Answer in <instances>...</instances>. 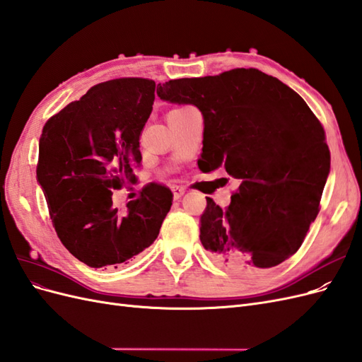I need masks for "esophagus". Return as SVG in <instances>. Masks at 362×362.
<instances>
[{"label": "esophagus", "instance_id": "esophagus-1", "mask_svg": "<svg viewBox=\"0 0 362 362\" xmlns=\"http://www.w3.org/2000/svg\"><path fill=\"white\" fill-rule=\"evenodd\" d=\"M172 192H173V198L175 199H180L181 196L185 193V187H182V185H173Z\"/></svg>", "mask_w": 362, "mask_h": 362}]
</instances>
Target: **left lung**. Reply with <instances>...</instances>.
I'll use <instances>...</instances> for the list:
<instances>
[{
  "mask_svg": "<svg viewBox=\"0 0 362 362\" xmlns=\"http://www.w3.org/2000/svg\"><path fill=\"white\" fill-rule=\"evenodd\" d=\"M163 101L204 116L201 166L240 181L222 210L211 198L201 243L216 262L242 273L275 267L298 250L320 210L331 169L325 129L288 86L254 68L157 86Z\"/></svg>",
  "mask_w": 362,
  "mask_h": 362,
  "instance_id": "8db88e82",
  "label": "left lung"
}]
</instances>
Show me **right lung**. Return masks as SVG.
Here are the masks:
<instances>
[{
    "mask_svg": "<svg viewBox=\"0 0 362 362\" xmlns=\"http://www.w3.org/2000/svg\"><path fill=\"white\" fill-rule=\"evenodd\" d=\"M156 100V81L116 78L90 87L47 120L39 140L37 181L63 246L93 269H117L158 237L173 194L149 182L127 204L113 190L136 184L140 136Z\"/></svg>",
    "mask_w": 362,
    "mask_h": 362,
    "instance_id": "1",
    "label": "right lung"
}]
</instances>
